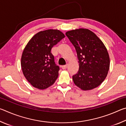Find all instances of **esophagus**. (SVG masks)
I'll return each mask as SVG.
<instances>
[{"instance_id": "1", "label": "esophagus", "mask_w": 126, "mask_h": 126, "mask_svg": "<svg viewBox=\"0 0 126 126\" xmlns=\"http://www.w3.org/2000/svg\"><path fill=\"white\" fill-rule=\"evenodd\" d=\"M67 67H68V64H65V65H62L61 67H62V68L63 69H65L66 68H67Z\"/></svg>"}]
</instances>
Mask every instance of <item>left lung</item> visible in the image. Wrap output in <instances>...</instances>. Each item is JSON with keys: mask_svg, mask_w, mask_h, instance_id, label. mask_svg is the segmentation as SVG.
Listing matches in <instances>:
<instances>
[{"mask_svg": "<svg viewBox=\"0 0 126 126\" xmlns=\"http://www.w3.org/2000/svg\"><path fill=\"white\" fill-rule=\"evenodd\" d=\"M65 35L76 49L79 65L77 73L72 77L74 84L84 91L96 88L109 71L110 57L105 46L87 29L72 30Z\"/></svg>", "mask_w": 126, "mask_h": 126, "instance_id": "8db88e82", "label": "left lung"}]
</instances>
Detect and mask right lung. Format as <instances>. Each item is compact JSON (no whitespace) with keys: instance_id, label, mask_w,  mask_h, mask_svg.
Masks as SVG:
<instances>
[{"instance_id":"1","label":"right lung","mask_w":126,"mask_h":126,"mask_svg":"<svg viewBox=\"0 0 126 126\" xmlns=\"http://www.w3.org/2000/svg\"><path fill=\"white\" fill-rule=\"evenodd\" d=\"M64 37L59 30H46L34 35L25 46L21 66L25 78L35 88H47L58 78L59 67L55 64L51 50Z\"/></svg>"}]
</instances>
